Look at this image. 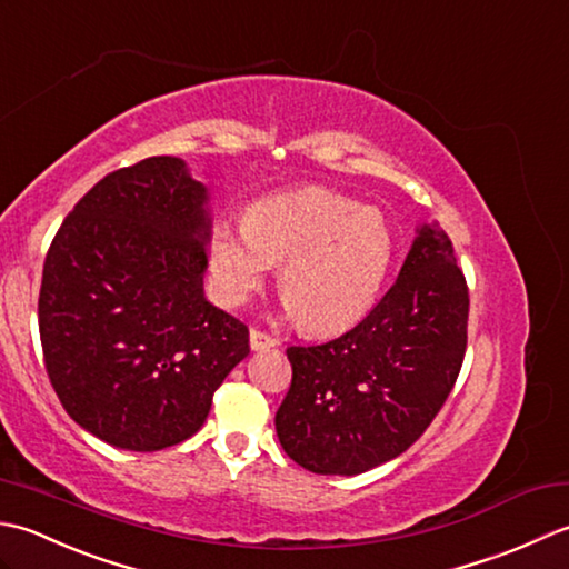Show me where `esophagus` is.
<instances>
[{
    "label": "esophagus",
    "mask_w": 569,
    "mask_h": 569,
    "mask_svg": "<svg viewBox=\"0 0 569 569\" xmlns=\"http://www.w3.org/2000/svg\"><path fill=\"white\" fill-rule=\"evenodd\" d=\"M277 346L274 336H270L268 331H260V329H250V349L252 351H268Z\"/></svg>",
    "instance_id": "esophagus-1"
}]
</instances>
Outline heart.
<instances>
[{
  "label": "heart",
  "mask_w": 569,
  "mask_h": 569,
  "mask_svg": "<svg viewBox=\"0 0 569 569\" xmlns=\"http://www.w3.org/2000/svg\"><path fill=\"white\" fill-rule=\"evenodd\" d=\"M396 240L378 208L311 187L262 196L246 226L218 223L208 258L220 301L240 307L272 262L280 292L309 331L351 327L373 307L390 272Z\"/></svg>",
  "instance_id": "obj_1"
}]
</instances>
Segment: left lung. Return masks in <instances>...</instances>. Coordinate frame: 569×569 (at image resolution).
I'll return each instance as SVG.
<instances>
[{
	"label": "left lung",
	"mask_w": 569,
	"mask_h": 569,
	"mask_svg": "<svg viewBox=\"0 0 569 569\" xmlns=\"http://www.w3.org/2000/svg\"><path fill=\"white\" fill-rule=\"evenodd\" d=\"M469 287L451 240L425 226L386 297L336 339L289 346L274 415L289 459L353 477L400 457L442 410L467 353Z\"/></svg>",
	"instance_id": "8db88e82"
}]
</instances>
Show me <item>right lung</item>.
Here are the masks:
<instances>
[{
    "instance_id": "obj_1",
    "label": "right lung",
    "mask_w": 569,
    "mask_h": 569,
    "mask_svg": "<svg viewBox=\"0 0 569 569\" xmlns=\"http://www.w3.org/2000/svg\"><path fill=\"white\" fill-rule=\"evenodd\" d=\"M206 189L177 157L100 179L43 262L39 333L63 410L102 442L173 447L250 353L248 327L203 299Z\"/></svg>"
}]
</instances>
